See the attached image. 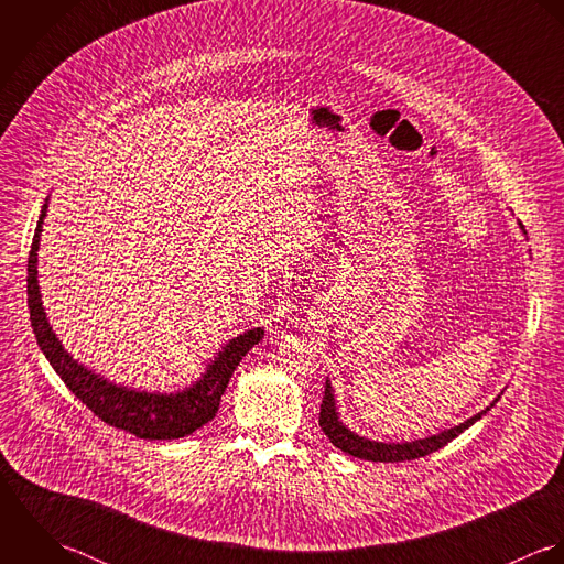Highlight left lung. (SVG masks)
I'll return each mask as SVG.
<instances>
[{
    "label": "left lung",
    "mask_w": 564,
    "mask_h": 564,
    "mask_svg": "<svg viewBox=\"0 0 564 564\" xmlns=\"http://www.w3.org/2000/svg\"><path fill=\"white\" fill-rule=\"evenodd\" d=\"M490 408H486L484 412L475 414L473 419L464 421L462 425L447 430V432H443L438 436H432V438H425V441H416V443H403V445H383V443H372V441L359 438V436H355L352 432H348L339 423L338 414H336L334 392H332V386L327 383L325 386V394H323V403H321V427L327 434V438L338 449L348 453V455H355V457H361V459H370V462H405V459H416V457H423V455H430L434 451L443 449L455 436H459L477 419H481Z\"/></svg>",
    "instance_id": "obj_1"
}]
</instances>
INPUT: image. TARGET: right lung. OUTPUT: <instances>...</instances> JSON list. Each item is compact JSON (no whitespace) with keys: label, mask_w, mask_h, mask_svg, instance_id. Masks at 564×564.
Wrapping results in <instances>:
<instances>
[{"label":"right lung","mask_w":564,"mask_h":564,"mask_svg":"<svg viewBox=\"0 0 564 564\" xmlns=\"http://www.w3.org/2000/svg\"><path fill=\"white\" fill-rule=\"evenodd\" d=\"M45 209L47 205L41 212L28 254V310L36 341L50 359L52 368L98 419H102L107 425H113L117 430L134 434L137 438L174 441L200 430L216 416L232 370L237 368L239 359L263 338V329H250L239 338L230 339L223 348V352L216 357V361L209 364L203 379L178 394L134 392L105 381L102 377L76 364L65 352V348L52 334V327L45 321L36 285V250Z\"/></svg>","instance_id":"right-lung-1"}]
</instances>
